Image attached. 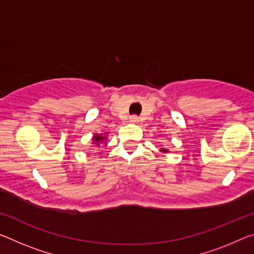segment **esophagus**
Segmentation results:
<instances>
[{
  "instance_id": "esophagus-1",
  "label": "esophagus",
  "mask_w": 254,
  "mask_h": 254,
  "mask_svg": "<svg viewBox=\"0 0 254 254\" xmlns=\"http://www.w3.org/2000/svg\"><path fill=\"white\" fill-rule=\"evenodd\" d=\"M130 122L132 123H138L139 122V118L136 115H132L130 118Z\"/></svg>"
}]
</instances>
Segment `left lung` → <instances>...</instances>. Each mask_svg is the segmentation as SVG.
Wrapping results in <instances>:
<instances>
[{
  "label": "left lung",
  "instance_id": "left-lung-1",
  "mask_svg": "<svg viewBox=\"0 0 254 254\" xmlns=\"http://www.w3.org/2000/svg\"><path fill=\"white\" fill-rule=\"evenodd\" d=\"M160 151H162V152H167L168 150H167V149H164V148H162V149H160Z\"/></svg>",
  "mask_w": 254,
  "mask_h": 254
}]
</instances>
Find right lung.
Segmentation results:
<instances>
[{
  "label": "right lung",
  "mask_w": 254,
  "mask_h": 254,
  "mask_svg": "<svg viewBox=\"0 0 254 254\" xmlns=\"http://www.w3.org/2000/svg\"><path fill=\"white\" fill-rule=\"evenodd\" d=\"M106 140V136L105 135H102V134H95L94 138H92V143L96 144V146L100 147V144H102V142H104Z\"/></svg>",
  "instance_id": "add662e5"
}]
</instances>
